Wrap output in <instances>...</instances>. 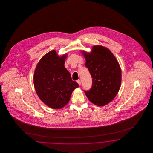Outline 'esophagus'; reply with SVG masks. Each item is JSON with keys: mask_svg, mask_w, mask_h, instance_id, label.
<instances>
[{"mask_svg": "<svg viewBox=\"0 0 153 153\" xmlns=\"http://www.w3.org/2000/svg\"><path fill=\"white\" fill-rule=\"evenodd\" d=\"M77 82L79 83V85H81V80H79V79H78V80L77 81Z\"/></svg>", "mask_w": 153, "mask_h": 153, "instance_id": "1", "label": "esophagus"}]
</instances>
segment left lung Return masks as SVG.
<instances>
[{"label":"left lung","instance_id":"obj_1","mask_svg":"<svg viewBox=\"0 0 153 153\" xmlns=\"http://www.w3.org/2000/svg\"><path fill=\"white\" fill-rule=\"evenodd\" d=\"M85 66L92 77V86L85 93L88 100L97 106H104L112 101L121 83V70L116 57L108 48L94 46L90 53L82 51Z\"/></svg>","mask_w":153,"mask_h":153}]
</instances>
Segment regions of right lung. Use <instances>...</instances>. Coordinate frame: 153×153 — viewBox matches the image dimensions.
I'll return each mask as SVG.
<instances>
[{"label":"right lung","mask_w":153,"mask_h":153,"mask_svg":"<svg viewBox=\"0 0 153 153\" xmlns=\"http://www.w3.org/2000/svg\"><path fill=\"white\" fill-rule=\"evenodd\" d=\"M66 57V54L59 56L55 50L51 51L42 56L35 71L33 83L37 95L53 109L65 107L72 91L79 87L65 68Z\"/></svg>","instance_id":"1"}]
</instances>
